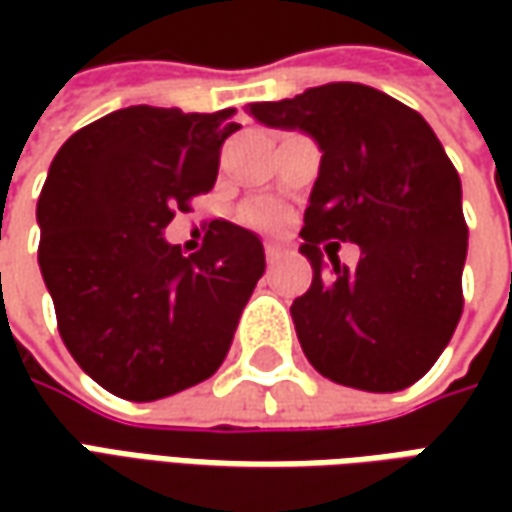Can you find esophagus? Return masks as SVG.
<instances>
[{
    "instance_id": "34e87169",
    "label": "esophagus",
    "mask_w": 512,
    "mask_h": 512,
    "mask_svg": "<svg viewBox=\"0 0 512 512\" xmlns=\"http://www.w3.org/2000/svg\"><path fill=\"white\" fill-rule=\"evenodd\" d=\"M265 256H267V265L273 267V265H276V262H279V259H282V250H279V247L267 245L265 247Z\"/></svg>"
}]
</instances>
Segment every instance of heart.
<instances>
[{"label": "heart", "mask_w": 512, "mask_h": 512, "mask_svg": "<svg viewBox=\"0 0 512 512\" xmlns=\"http://www.w3.org/2000/svg\"><path fill=\"white\" fill-rule=\"evenodd\" d=\"M253 216H256V219H259L262 225H273V219H276V216H273L270 210H256Z\"/></svg>", "instance_id": "1"}]
</instances>
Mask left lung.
Returning <instances> with one entry per match:
<instances>
[{"label":"left lung","mask_w":512,"mask_h":512,"mask_svg":"<svg viewBox=\"0 0 512 512\" xmlns=\"http://www.w3.org/2000/svg\"><path fill=\"white\" fill-rule=\"evenodd\" d=\"M267 128L302 130L319 150L299 247L313 282L290 316L307 362L325 379L370 393L419 382L462 316L467 225L462 179L433 128L382 90L330 82L282 102H253ZM363 247L350 271L318 245Z\"/></svg>","instance_id":"obj_1"}]
</instances>
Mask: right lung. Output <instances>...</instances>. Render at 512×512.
Instances as JSON below:
<instances>
[{
  "label": "right lung",
  "mask_w": 512,
  "mask_h": 512,
  "mask_svg": "<svg viewBox=\"0 0 512 512\" xmlns=\"http://www.w3.org/2000/svg\"><path fill=\"white\" fill-rule=\"evenodd\" d=\"M236 110H113L53 156L36 222L39 267L62 342L119 399L156 402L210 379L225 362L265 273L256 233L210 222L185 256L162 230L207 193Z\"/></svg>",
  "instance_id": "right-lung-1"
}]
</instances>
